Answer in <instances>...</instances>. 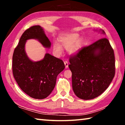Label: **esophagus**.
I'll use <instances>...</instances> for the list:
<instances>
[{"mask_svg": "<svg viewBox=\"0 0 125 125\" xmlns=\"http://www.w3.org/2000/svg\"><path fill=\"white\" fill-rule=\"evenodd\" d=\"M64 64H65V68H67L68 67V62L67 61H64Z\"/></svg>", "mask_w": 125, "mask_h": 125, "instance_id": "obj_1", "label": "esophagus"}]
</instances>
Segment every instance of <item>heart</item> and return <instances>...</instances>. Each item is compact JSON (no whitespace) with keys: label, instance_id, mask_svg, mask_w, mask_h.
Segmentation results:
<instances>
[{"label":"heart","instance_id":"b5f03b06","mask_svg":"<svg viewBox=\"0 0 125 125\" xmlns=\"http://www.w3.org/2000/svg\"><path fill=\"white\" fill-rule=\"evenodd\" d=\"M80 35L77 33L65 35L60 38L61 45L54 42L53 45V50L57 55H60L62 52V46L68 48V51L71 54L75 55L80 51L83 45V39L79 38Z\"/></svg>","mask_w":125,"mask_h":125}]
</instances>
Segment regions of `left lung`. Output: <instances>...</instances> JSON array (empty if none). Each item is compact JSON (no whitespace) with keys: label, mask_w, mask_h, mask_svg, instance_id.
Masks as SVG:
<instances>
[{"label":"left lung","mask_w":125,"mask_h":125,"mask_svg":"<svg viewBox=\"0 0 125 125\" xmlns=\"http://www.w3.org/2000/svg\"><path fill=\"white\" fill-rule=\"evenodd\" d=\"M103 34L104 31L100 30ZM72 88L76 96L90 100L109 87L115 74L114 50L106 38L83 47L69 58Z\"/></svg>","instance_id":"8db88e82"}]
</instances>
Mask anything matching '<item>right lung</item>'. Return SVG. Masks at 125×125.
I'll use <instances>...</instances> for the list:
<instances>
[{"instance_id":"right-lung-1","label":"right lung","mask_w":125,"mask_h":125,"mask_svg":"<svg viewBox=\"0 0 125 125\" xmlns=\"http://www.w3.org/2000/svg\"><path fill=\"white\" fill-rule=\"evenodd\" d=\"M29 39L37 40L46 48H50L51 45L43 28L39 25L27 29L15 48L12 73L23 92L32 98L43 99L53 90L57 77L64 69L65 65L62 60L49 53H46L41 61H31L25 50V43Z\"/></svg>"}]
</instances>
